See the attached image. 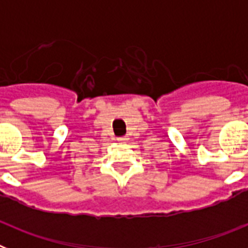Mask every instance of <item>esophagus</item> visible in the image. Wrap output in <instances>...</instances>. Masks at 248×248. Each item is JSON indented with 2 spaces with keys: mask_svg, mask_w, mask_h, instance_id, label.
<instances>
[{
  "mask_svg": "<svg viewBox=\"0 0 248 248\" xmlns=\"http://www.w3.org/2000/svg\"><path fill=\"white\" fill-rule=\"evenodd\" d=\"M118 141H120V143H124V141H126V138L125 137L118 138Z\"/></svg>",
  "mask_w": 248,
  "mask_h": 248,
  "instance_id": "1",
  "label": "esophagus"
}]
</instances>
